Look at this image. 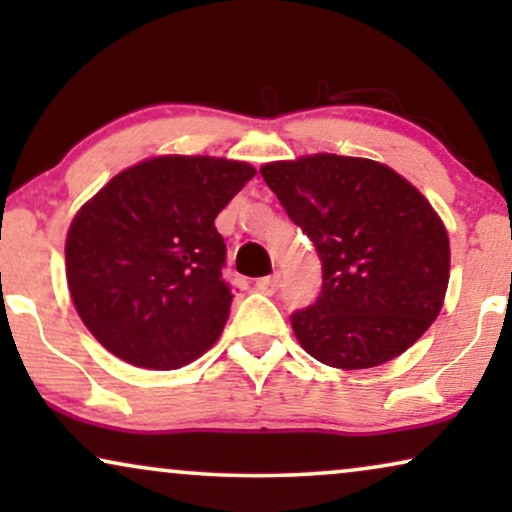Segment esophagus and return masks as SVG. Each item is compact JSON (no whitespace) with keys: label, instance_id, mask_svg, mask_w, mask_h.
Returning a JSON list of instances; mask_svg holds the SVG:
<instances>
[{"label":"esophagus","instance_id":"1","mask_svg":"<svg viewBox=\"0 0 512 512\" xmlns=\"http://www.w3.org/2000/svg\"><path fill=\"white\" fill-rule=\"evenodd\" d=\"M256 289L265 293V296H272L279 289V275H270V277H261L256 282Z\"/></svg>","mask_w":512,"mask_h":512}]
</instances>
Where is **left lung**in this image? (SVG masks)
<instances>
[{
  "mask_svg": "<svg viewBox=\"0 0 512 512\" xmlns=\"http://www.w3.org/2000/svg\"><path fill=\"white\" fill-rule=\"evenodd\" d=\"M261 174L321 258L319 298L291 314L300 347L326 366L361 370L415 345L450 282V240L429 200L368 158L317 153Z\"/></svg>",
  "mask_w": 512,
  "mask_h": 512,
  "instance_id": "1",
  "label": "left lung"
}]
</instances>
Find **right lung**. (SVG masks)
<instances>
[{
  "label": "right lung",
  "mask_w": 512,
  "mask_h": 512,
  "mask_svg": "<svg viewBox=\"0 0 512 512\" xmlns=\"http://www.w3.org/2000/svg\"><path fill=\"white\" fill-rule=\"evenodd\" d=\"M256 170L209 156H160L116 174L67 233V284L97 342L137 368L174 370L226 326L233 289L214 226Z\"/></svg>",
  "instance_id": "right-lung-1"
}]
</instances>
